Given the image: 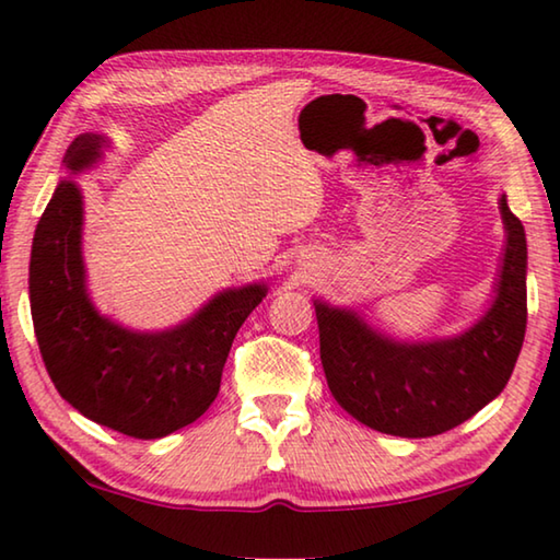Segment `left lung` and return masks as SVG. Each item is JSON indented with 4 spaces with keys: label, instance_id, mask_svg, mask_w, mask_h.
Masks as SVG:
<instances>
[{
    "label": "left lung",
    "instance_id": "1",
    "mask_svg": "<svg viewBox=\"0 0 560 560\" xmlns=\"http://www.w3.org/2000/svg\"><path fill=\"white\" fill-rule=\"evenodd\" d=\"M506 230L494 299L453 338L404 342L374 330L352 308L313 301L320 362L345 411L374 431L429 439L455 429L500 396L526 332V235L500 198Z\"/></svg>",
    "mask_w": 560,
    "mask_h": 560
}]
</instances>
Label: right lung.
Returning a JSON list of instances; mask_svg holds the SVG:
<instances>
[{
  "label": "right lung",
  "mask_w": 560,
  "mask_h": 560,
  "mask_svg": "<svg viewBox=\"0 0 560 560\" xmlns=\"http://www.w3.org/2000/svg\"><path fill=\"white\" fill-rule=\"evenodd\" d=\"M105 135H80L63 156L70 176L95 166ZM267 283L212 296L176 328L141 332L95 308L83 261V192L56 186L40 215L28 264V301L40 358L58 394L90 421L131 439H164L208 411L222 368Z\"/></svg>",
  "instance_id": "add662e5"
}]
</instances>
